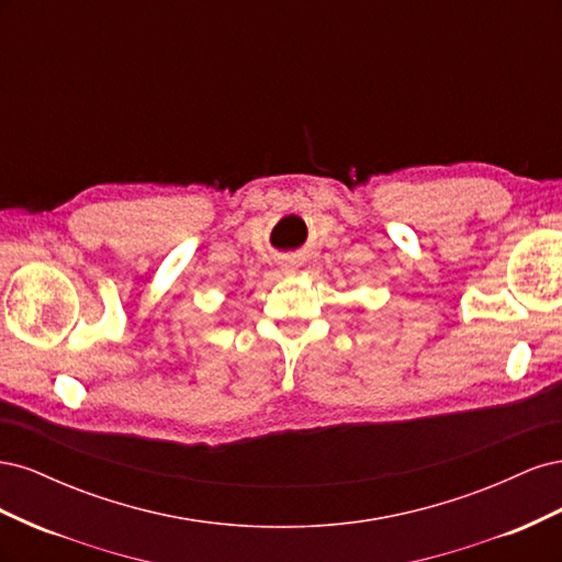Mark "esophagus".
Segmentation results:
<instances>
[{
	"label": "esophagus",
	"instance_id": "1",
	"mask_svg": "<svg viewBox=\"0 0 562 562\" xmlns=\"http://www.w3.org/2000/svg\"><path fill=\"white\" fill-rule=\"evenodd\" d=\"M293 267H295V262H288V265H283V271H285V274H291Z\"/></svg>",
	"mask_w": 562,
	"mask_h": 562
}]
</instances>
